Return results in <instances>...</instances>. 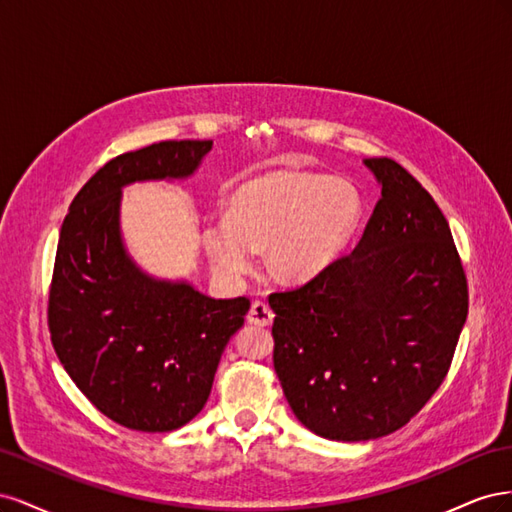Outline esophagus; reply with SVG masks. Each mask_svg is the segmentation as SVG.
I'll return each mask as SVG.
<instances>
[{
  "label": "esophagus",
  "instance_id": "obj_1",
  "mask_svg": "<svg viewBox=\"0 0 512 512\" xmlns=\"http://www.w3.org/2000/svg\"><path fill=\"white\" fill-rule=\"evenodd\" d=\"M247 322L250 324H256V327H269V324L273 322V312L271 307L267 303L262 301H256L250 309V314H247Z\"/></svg>",
  "mask_w": 512,
  "mask_h": 512
}]
</instances>
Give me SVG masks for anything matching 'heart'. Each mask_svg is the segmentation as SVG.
<instances>
[{"label":"heart","instance_id":"heart-1","mask_svg":"<svg viewBox=\"0 0 512 512\" xmlns=\"http://www.w3.org/2000/svg\"><path fill=\"white\" fill-rule=\"evenodd\" d=\"M363 220V198L346 179L271 170L230 194L226 220L203 226L211 267L243 282L265 250V269L280 284H307L342 258Z\"/></svg>","mask_w":512,"mask_h":512}]
</instances>
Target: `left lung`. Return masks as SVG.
<instances>
[{"label":"left lung","instance_id":"1","mask_svg":"<svg viewBox=\"0 0 512 512\" xmlns=\"http://www.w3.org/2000/svg\"><path fill=\"white\" fill-rule=\"evenodd\" d=\"M363 164L380 200L350 256L273 292V367L320 438L376 440L438 391L468 318V284L436 200L389 158Z\"/></svg>","mask_w":512,"mask_h":512}]
</instances>
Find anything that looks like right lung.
<instances>
[{"mask_svg": "<svg viewBox=\"0 0 512 512\" xmlns=\"http://www.w3.org/2000/svg\"><path fill=\"white\" fill-rule=\"evenodd\" d=\"M213 141H164L104 164L61 224L49 329L61 365L111 421L173 431L205 408L250 299H211L136 265L121 235V190L190 179Z\"/></svg>", "mask_w": 512, "mask_h": 512, "instance_id": "right-lung-1", "label": "right lung"}]
</instances>
